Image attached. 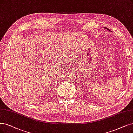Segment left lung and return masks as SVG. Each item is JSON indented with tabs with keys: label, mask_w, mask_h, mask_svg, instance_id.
I'll use <instances>...</instances> for the list:
<instances>
[{
	"label": "left lung",
	"mask_w": 133,
	"mask_h": 133,
	"mask_svg": "<svg viewBox=\"0 0 133 133\" xmlns=\"http://www.w3.org/2000/svg\"><path fill=\"white\" fill-rule=\"evenodd\" d=\"M105 29H107L108 31H111L110 30V29H108V28H106V27H105Z\"/></svg>",
	"instance_id": "left-lung-1"
}]
</instances>
